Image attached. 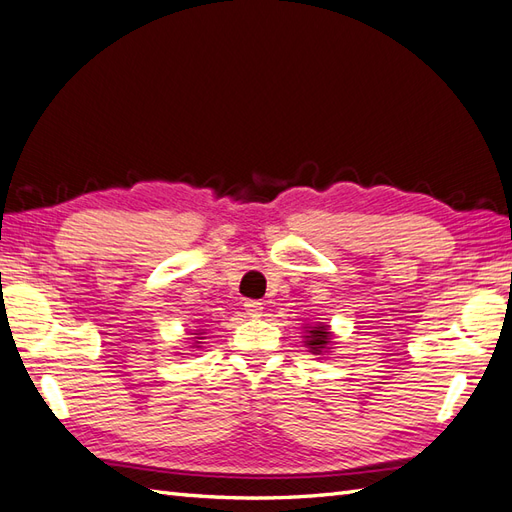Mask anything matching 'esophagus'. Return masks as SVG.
<instances>
[{
  "label": "esophagus",
  "mask_w": 512,
  "mask_h": 512,
  "mask_svg": "<svg viewBox=\"0 0 512 512\" xmlns=\"http://www.w3.org/2000/svg\"><path fill=\"white\" fill-rule=\"evenodd\" d=\"M244 310H246V314L251 316V318H259L261 312H264V305H261L259 301H246L244 303Z\"/></svg>",
  "instance_id": "esophagus-1"
}]
</instances>
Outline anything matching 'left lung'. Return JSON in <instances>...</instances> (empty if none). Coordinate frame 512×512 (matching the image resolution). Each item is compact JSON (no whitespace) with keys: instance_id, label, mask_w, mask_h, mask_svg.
<instances>
[{"instance_id":"obj_1","label":"left lung","mask_w":512,"mask_h":512,"mask_svg":"<svg viewBox=\"0 0 512 512\" xmlns=\"http://www.w3.org/2000/svg\"><path fill=\"white\" fill-rule=\"evenodd\" d=\"M305 344L310 347L312 353L320 355L323 351L329 349L331 344V331L329 325H316L307 329V336H305Z\"/></svg>"}]
</instances>
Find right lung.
Returning a JSON list of instances; mask_svg holds the SVG:
<instances>
[{
    "label": "right lung",
    "instance_id": "right-lung-1",
    "mask_svg": "<svg viewBox=\"0 0 512 512\" xmlns=\"http://www.w3.org/2000/svg\"><path fill=\"white\" fill-rule=\"evenodd\" d=\"M200 334H205V331H198V334H196V336H200Z\"/></svg>",
    "mask_w": 512,
    "mask_h": 512
}]
</instances>
